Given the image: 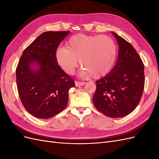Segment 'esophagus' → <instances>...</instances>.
<instances>
[{"mask_svg":"<svg viewBox=\"0 0 159 159\" xmlns=\"http://www.w3.org/2000/svg\"><path fill=\"white\" fill-rule=\"evenodd\" d=\"M75 86H77V87L82 86V85H84L85 84L84 82H80V81H75Z\"/></svg>","mask_w":159,"mask_h":159,"instance_id":"34e87169","label":"esophagus"}]
</instances>
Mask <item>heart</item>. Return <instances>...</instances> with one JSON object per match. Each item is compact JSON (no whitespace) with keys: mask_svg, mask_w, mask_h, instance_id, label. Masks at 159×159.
<instances>
[{"mask_svg":"<svg viewBox=\"0 0 159 159\" xmlns=\"http://www.w3.org/2000/svg\"><path fill=\"white\" fill-rule=\"evenodd\" d=\"M66 46L56 50L55 57L57 64L69 75L74 73L79 60L83 67L80 72L81 78H102L114 64L117 48L109 36L78 34L70 37Z\"/></svg>","mask_w":159,"mask_h":159,"instance_id":"heart-1","label":"heart"}]
</instances>
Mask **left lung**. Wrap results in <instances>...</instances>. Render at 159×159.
Listing matches in <instances>:
<instances>
[{"label":"left lung","instance_id":"obj_1","mask_svg":"<svg viewBox=\"0 0 159 159\" xmlns=\"http://www.w3.org/2000/svg\"><path fill=\"white\" fill-rule=\"evenodd\" d=\"M119 45L118 59L114 68L96 81L93 98L95 107L112 118L126 116L140 102L145 86L144 64L133 46L112 32Z\"/></svg>","mask_w":159,"mask_h":159}]
</instances>
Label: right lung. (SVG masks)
Listing matches in <instances>:
<instances>
[{
	"instance_id": "add662e5",
	"label": "right lung",
	"mask_w": 159,
	"mask_h": 159,
	"mask_svg": "<svg viewBox=\"0 0 159 159\" xmlns=\"http://www.w3.org/2000/svg\"><path fill=\"white\" fill-rule=\"evenodd\" d=\"M70 31L42 33L24 50L16 70L19 96L33 116L48 119L63 111L74 81L57 64L55 52Z\"/></svg>"
}]
</instances>
